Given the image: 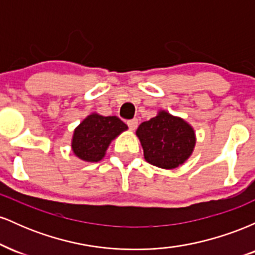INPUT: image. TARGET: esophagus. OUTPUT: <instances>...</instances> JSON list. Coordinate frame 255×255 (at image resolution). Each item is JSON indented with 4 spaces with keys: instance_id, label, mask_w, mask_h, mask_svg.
<instances>
[{
    "instance_id": "obj_1",
    "label": "esophagus",
    "mask_w": 255,
    "mask_h": 255,
    "mask_svg": "<svg viewBox=\"0 0 255 255\" xmlns=\"http://www.w3.org/2000/svg\"><path fill=\"white\" fill-rule=\"evenodd\" d=\"M127 125H128V127H129L130 130H134V129H135V128L137 127V120H136V119L128 120Z\"/></svg>"
}]
</instances>
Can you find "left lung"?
Instances as JSON below:
<instances>
[{
	"instance_id": "8db88e82",
	"label": "left lung",
	"mask_w": 255,
	"mask_h": 255,
	"mask_svg": "<svg viewBox=\"0 0 255 255\" xmlns=\"http://www.w3.org/2000/svg\"><path fill=\"white\" fill-rule=\"evenodd\" d=\"M136 135L144 148L146 162L162 169H175L191 157L195 146L193 128L166 111L142 122Z\"/></svg>"
}]
</instances>
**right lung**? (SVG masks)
<instances>
[{
  "instance_id": "right-lung-1",
  "label": "right lung",
  "mask_w": 255,
  "mask_h": 255,
  "mask_svg": "<svg viewBox=\"0 0 255 255\" xmlns=\"http://www.w3.org/2000/svg\"><path fill=\"white\" fill-rule=\"evenodd\" d=\"M128 129L118 116L91 114L75 128L72 139L73 152L86 162H99L104 157L110 142Z\"/></svg>"
}]
</instances>
